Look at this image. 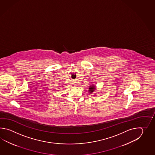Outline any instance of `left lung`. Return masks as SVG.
<instances>
[{
    "label": "left lung",
    "mask_w": 155,
    "mask_h": 155,
    "mask_svg": "<svg viewBox=\"0 0 155 155\" xmlns=\"http://www.w3.org/2000/svg\"><path fill=\"white\" fill-rule=\"evenodd\" d=\"M95 90V86L94 85H92L89 86L88 91H89V92H90V94H91L92 92H94V91Z\"/></svg>",
    "instance_id": "1"
}]
</instances>
